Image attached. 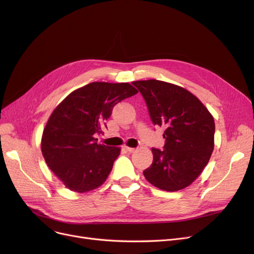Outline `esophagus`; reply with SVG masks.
Listing matches in <instances>:
<instances>
[{"label":"esophagus","instance_id":"1","mask_svg":"<svg viewBox=\"0 0 254 254\" xmlns=\"http://www.w3.org/2000/svg\"><path fill=\"white\" fill-rule=\"evenodd\" d=\"M125 149L128 151V152H130V153H133L136 149L135 148H130V147H127V146H125Z\"/></svg>","mask_w":254,"mask_h":254}]
</instances>
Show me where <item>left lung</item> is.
Wrapping results in <instances>:
<instances>
[{"label":"left lung","instance_id":"8db88e82","mask_svg":"<svg viewBox=\"0 0 254 254\" xmlns=\"http://www.w3.org/2000/svg\"><path fill=\"white\" fill-rule=\"evenodd\" d=\"M147 102L154 125L165 128L164 150L152 148L153 162L143 171L148 182L164 191L191 185L214 150V118L188 90L157 79L132 82Z\"/></svg>","mask_w":254,"mask_h":254}]
</instances>
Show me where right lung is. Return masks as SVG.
<instances>
[{
    "label": "right lung",
    "instance_id": "1",
    "mask_svg": "<svg viewBox=\"0 0 254 254\" xmlns=\"http://www.w3.org/2000/svg\"><path fill=\"white\" fill-rule=\"evenodd\" d=\"M138 91L128 82L95 81L71 92L48 118L41 151L48 167L66 188L86 193L100 187L121 153L97 143L114 106Z\"/></svg>",
    "mask_w": 254,
    "mask_h": 254
}]
</instances>
